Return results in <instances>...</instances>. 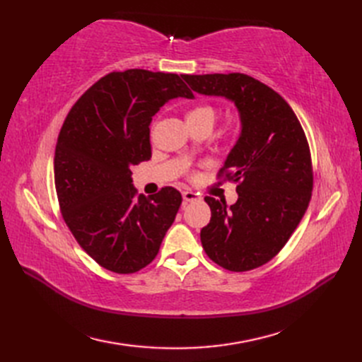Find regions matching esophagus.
<instances>
[{
	"instance_id": "esophagus-1",
	"label": "esophagus",
	"mask_w": 362,
	"mask_h": 362,
	"mask_svg": "<svg viewBox=\"0 0 362 362\" xmlns=\"http://www.w3.org/2000/svg\"><path fill=\"white\" fill-rule=\"evenodd\" d=\"M199 198H201L199 193H194V192H192V190L182 192V199H184V202H194V201H198Z\"/></svg>"
}]
</instances>
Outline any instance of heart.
<instances>
[{
  "instance_id": "b5f03b06",
  "label": "heart",
  "mask_w": 362,
  "mask_h": 362,
  "mask_svg": "<svg viewBox=\"0 0 362 362\" xmlns=\"http://www.w3.org/2000/svg\"><path fill=\"white\" fill-rule=\"evenodd\" d=\"M216 116H217L216 108L213 105L204 104V105H198V107L192 108V110L187 113V116H185V119H187V122L208 124V125L213 127ZM237 134H238V128L233 127V128H229V131L226 133V139L233 140V139L237 137Z\"/></svg>"
}]
</instances>
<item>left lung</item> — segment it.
<instances>
[{
	"label": "left lung",
	"instance_id": "obj_1",
	"mask_svg": "<svg viewBox=\"0 0 362 362\" xmlns=\"http://www.w3.org/2000/svg\"><path fill=\"white\" fill-rule=\"evenodd\" d=\"M194 92L225 96L238 108L242 133L218 178L237 182L238 199L205 196L210 223L201 229L205 254L231 272L266 264L286 246L313 193L311 152L293 108L246 74L181 75Z\"/></svg>",
	"mask_w": 362,
	"mask_h": 362
}]
</instances>
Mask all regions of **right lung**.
Segmentation results:
<instances>
[{
    "mask_svg": "<svg viewBox=\"0 0 362 362\" xmlns=\"http://www.w3.org/2000/svg\"><path fill=\"white\" fill-rule=\"evenodd\" d=\"M193 98L177 74L110 72L86 90L64 119L54 156L62 216L101 267L128 275L146 267L182 202L163 187L145 198L131 168L151 158L149 124L173 98Z\"/></svg>",
    "mask_w": 362,
    "mask_h": 362,
    "instance_id": "obj_1",
    "label": "right lung"
}]
</instances>
